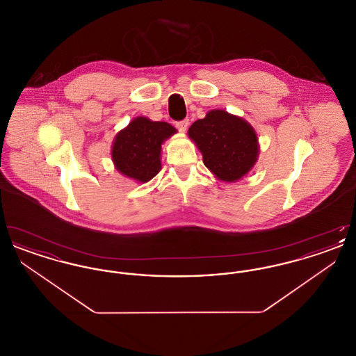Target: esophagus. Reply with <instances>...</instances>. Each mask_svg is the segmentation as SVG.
Here are the masks:
<instances>
[{"label": "esophagus", "instance_id": "1", "mask_svg": "<svg viewBox=\"0 0 356 356\" xmlns=\"http://www.w3.org/2000/svg\"><path fill=\"white\" fill-rule=\"evenodd\" d=\"M186 127H188V120H181V121H176V128L180 132H186Z\"/></svg>", "mask_w": 356, "mask_h": 356}]
</instances>
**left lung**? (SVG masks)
I'll list each match as a JSON object with an SVG mask.
<instances>
[{
	"instance_id": "1",
	"label": "left lung",
	"mask_w": 356,
	"mask_h": 356,
	"mask_svg": "<svg viewBox=\"0 0 356 356\" xmlns=\"http://www.w3.org/2000/svg\"><path fill=\"white\" fill-rule=\"evenodd\" d=\"M188 135L203 153L204 165L222 181L241 179L259 154L254 128L224 111L208 112L191 125Z\"/></svg>"
}]
</instances>
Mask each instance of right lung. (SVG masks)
Returning a JSON list of instances; mask_svg holds the SVG:
<instances>
[{
    "label": "right lung",
    "mask_w": 356,
    "mask_h": 356,
    "mask_svg": "<svg viewBox=\"0 0 356 356\" xmlns=\"http://www.w3.org/2000/svg\"><path fill=\"white\" fill-rule=\"evenodd\" d=\"M176 129L164 121H151L137 118L118 134L112 160L116 168L125 176L140 183H147L161 170V144Z\"/></svg>",
    "instance_id": "1"
}]
</instances>
